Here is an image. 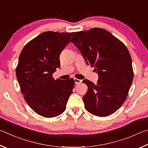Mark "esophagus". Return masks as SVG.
<instances>
[{
  "mask_svg": "<svg viewBox=\"0 0 148 148\" xmlns=\"http://www.w3.org/2000/svg\"><path fill=\"white\" fill-rule=\"evenodd\" d=\"M74 82H75V83H76V84H80V83H82V80L81 79H77V78H76V77H75V78H74Z\"/></svg>",
  "mask_w": 148,
  "mask_h": 148,
  "instance_id": "obj_1",
  "label": "esophagus"
}]
</instances>
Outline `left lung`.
Instances as JSON below:
<instances>
[{
    "mask_svg": "<svg viewBox=\"0 0 148 148\" xmlns=\"http://www.w3.org/2000/svg\"><path fill=\"white\" fill-rule=\"evenodd\" d=\"M71 42L99 75L96 84L88 79L83 81L88 87L83 97L86 110L99 117L114 114L124 103L133 80L128 49L113 34L101 28L76 32Z\"/></svg>",
    "mask_w": 148,
    "mask_h": 148,
    "instance_id": "left-lung-1",
    "label": "left lung"
}]
</instances>
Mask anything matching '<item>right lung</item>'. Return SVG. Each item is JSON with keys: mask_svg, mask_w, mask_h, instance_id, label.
<instances>
[{"mask_svg": "<svg viewBox=\"0 0 148 148\" xmlns=\"http://www.w3.org/2000/svg\"><path fill=\"white\" fill-rule=\"evenodd\" d=\"M73 33L44 32L19 55L16 73L20 90L29 106L41 116L56 117L66 109L74 80H55L52 75L60 67V54Z\"/></svg>", "mask_w": 148, "mask_h": 148, "instance_id": "right-lung-1", "label": "right lung"}]
</instances>
